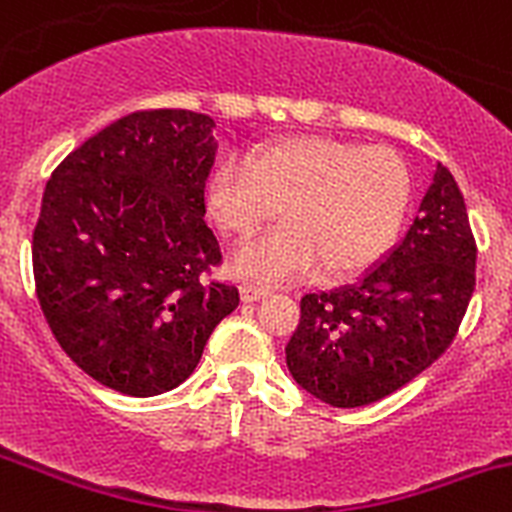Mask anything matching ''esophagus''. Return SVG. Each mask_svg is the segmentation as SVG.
<instances>
[{
	"label": "esophagus",
	"instance_id": "esophagus-1",
	"mask_svg": "<svg viewBox=\"0 0 512 512\" xmlns=\"http://www.w3.org/2000/svg\"><path fill=\"white\" fill-rule=\"evenodd\" d=\"M267 295H270V287L252 285V282L242 285V300H245V302H257V300H262V297H267Z\"/></svg>",
	"mask_w": 512,
	"mask_h": 512
}]
</instances>
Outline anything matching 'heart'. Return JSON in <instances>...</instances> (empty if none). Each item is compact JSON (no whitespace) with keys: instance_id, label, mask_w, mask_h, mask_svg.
Segmentation results:
<instances>
[{"instance_id":"1","label":"heart","mask_w":512,"mask_h":512,"mask_svg":"<svg viewBox=\"0 0 512 512\" xmlns=\"http://www.w3.org/2000/svg\"><path fill=\"white\" fill-rule=\"evenodd\" d=\"M410 202V172L388 147L330 137L275 142L245 162L225 160L210 177L207 210L235 242L265 230L282 210L287 225L235 257L250 280L352 275L393 245Z\"/></svg>"}]
</instances>
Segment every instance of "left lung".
Masks as SVG:
<instances>
[{"mask_svg": "<svg viewBox=\"0 0 512 512\" xmlns=\"http://www.w3.org/2000/svg\"><path fill=\"white\" fill-rule=\"evenodd\" d=\"M475 255L458 182L438 162L403 240L352 285L300 300L285 347L297 385L332 408L377 403L408 385L458 335Z\"/></svg>", "mask_w": 512, "mask_h": 512, "instance_id": "1", "label": "left lung"}]
</instances>
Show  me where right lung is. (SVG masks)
<instances>
[{
  "label": "right lung",
  "instance_id": "obj_1",
  "mask_svg": "<svg viewBox=\"0 0 512 512\" xmlns=\"http://www.w3.org/2000/svg\"><path fill=\"white\" fill-rule=\"evenodd\" d=\"M215 119L142 109L69 152L32 235L37 300L62 350L97 382L152 398L192 375L240 305L205 222Z\"/></svg>",
  "mask_w": 512,
  "mask_h": 512
}]
</instances>
